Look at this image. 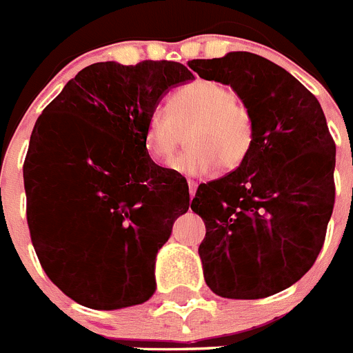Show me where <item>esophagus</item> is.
<instances>
[{"instance_id": "esophagus-1", "label": "esophagus", "mask_w": 353, "mask_h": 353, "mask_svg": "<svg viewBox=\"0 0 353 353\" xmlns=\"http://www.w3.org/2000/svg\"><path fill=\"white\" fill-rule=\"evenodd\" d=\"M194 194H196V183L189 182V196H191V199L194 198Z\"/></svg>"}]
</instances>
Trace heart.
<instances>
[{
	"instance_id": "b5f03b06",
	"label": "heart",
	"mask_w": 353,
	"mask_h": 353,
	"mask_svg": "<svg viewBox=\"0 0 353 353\" xmlns=\"http://www.w3.org/2000/svg\"><path fill=\"white\" fill-rule=\"evenodd\" d=\"M187 150L170 168L201 179L217 168L232 171L245 161L254 141L252 114L230 86L199 79L171 95L170 111L157 108L146 118L145 148L157 162H168L183 141Z\"/></svg>"
}]
</instances>
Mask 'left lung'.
<instances>
[{"instance_id": "left-lung-1", "label": "left lung", "mask_w": 353, "mask_h": 353, "mask_svg": "<svg viewBox=\"0 0 353 353\" xmlns=\"http://www.w3.org/2000/svg\"><path fill=\"white\" fill-rule=\"evenodd\" d=\"M189 67L230 84L254 121L245 161L199 185L191 203L207 228L198 249L205 283L219 297H269L313 267L325 240L336 166L325 114L290 72L252 52Z\"/></svg>"}]
</instances>
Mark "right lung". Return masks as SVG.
Returning a JSON list of instances; mask_svg holds the SVG:
<instances>
[{"mask_svg":"<svg viewBox=\"0 0 353 353\" xmlns=\"http://www.w3.org/2000/svg\"><path fill=\"white\" fill-rule=\"evenodd\" d=\"M192 79L176 61H101L37 120L23 170L31 242L77 304L111 311L154 295L155 256L189 210V185L150 159L145 125L170 88Z\"/></svg>","mask_w":353,"mask_h":353,"instance_id":"obj_1","label":"right lung"}]
</instances>
